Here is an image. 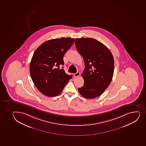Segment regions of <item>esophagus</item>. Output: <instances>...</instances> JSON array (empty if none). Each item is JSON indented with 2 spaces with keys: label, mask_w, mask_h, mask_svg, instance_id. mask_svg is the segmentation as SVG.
Segmentation results:
<instances>
[{
  "label": "esophagus",
  "mask_w": 146,
  "mask_h": 146,
  "mask_svg": "<svg viewBox=\"0 0 146 146\" xmlns=\"http://www.w3.org/2000/svg\"><path fill=\"white\" fill-rule=\"evenodd\" d=\"M80 75V73L79 72H77L76 73H75L74 74V77H78Z\"/></svg>",
  "instance_id": "1"
}]
</instances>
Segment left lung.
<instances>
[{
  "label": "left lung",
  "mask_w": 146,
  "mask_h": 146,
  "mask_svg": "<svg viewBox=\"0 0 146 146\" xmlns=\"http://www.w3.org/2000/svg\"><path fill=\"white\" fill-rule=\"evenodd\" d=\"M75 45L84 61L82 76L84 83L78 92L87 99L99 96L109 86L114 72V60L110 50L97 40L77 38Z\"/></svg>",
  "instance_id": "1"
}]
</instances>
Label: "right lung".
Listing matches in <instances>:
<instances>
[{"instance_id":"obj_1","label":"right lung","mask_w":146,"mask_h":146,"mask_svg":"<svg viewBox=\"0 0 146 146\" xmlns=\"http://www.w3.org/2000/svg\"><path fill=\"white\" fill-rule=\"evenodd\" d=\"M74 42L70 38L52 39L42 43L35 52L30 72L35 86L43 94L58 95L72 78L59 66L64 65V56Z\"/></svg>"}]
</instances>
